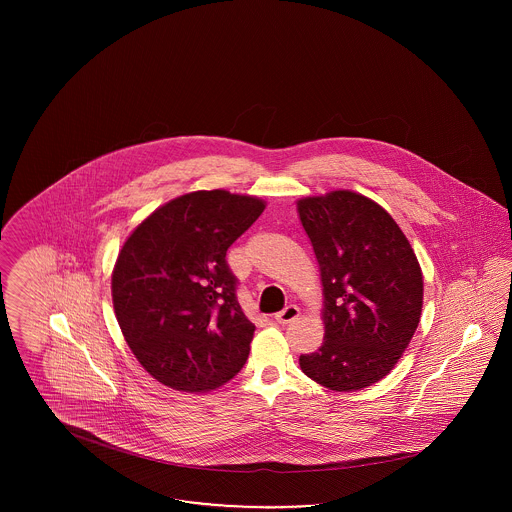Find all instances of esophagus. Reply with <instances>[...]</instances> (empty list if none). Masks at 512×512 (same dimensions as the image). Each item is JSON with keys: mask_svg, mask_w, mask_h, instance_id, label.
<instances>
[{"mask_svg": "<svg viewBox=\"0 0 512 512\" xmlns=\"http://www.w3.org/2000/svg\"><path fill=\"white\" fill-rule=\"evenodd\" d=\"M297 317H299V307H295V305H288L284 311L276 313L274 320H276L278 324H290V322H293Z\"/></svg>", "mask_w": 512, "mask_h": 512, "instance_id": "esophagus-1", "label": "esophagus"}]
</instances>
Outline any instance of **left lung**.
Instances as JSON below:
<instances>
[{"mask_svg":"<svg viewBox=\"0 0 512 512\" xmlns=\"http://www.w3.org/2000/svg\"><path fill=\"white\" fill-rule=\"evenodd\" d=\"M322 282L324 341L301 370L334 391L388 376L422 315V268L390 213L351 190L297 199Z\"/></svg>","mask_w":512,"mask_h":512,"instance_id":"left-lung-1","label":"left lung"}]
</instances>
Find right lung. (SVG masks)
<instances>
[{"instance_id":"add662e5","label":"right lung","mask_w":512,"mask_h":512,"mask_svg":"<svg viewBox=\"0 0 512 512\" xmlns=\"http://www.w3.org/2000/svg\"><path fill=\"white\" fill-rule=\"evenodd\" d=\"M265 207L255 195L226 190L178 195L122 244L111 274L115 315L157 382L203 393L242 370L255 324L238 303L226 251Z\"/></svg>"}]
</instances>
